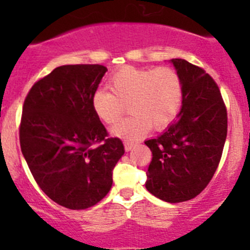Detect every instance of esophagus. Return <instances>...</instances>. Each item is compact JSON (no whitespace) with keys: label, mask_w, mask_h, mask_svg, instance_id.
Returning a JSON list of instances; mask_svg holds the SVG:
<instances>
[{"label":"esophagus","mask_w":250,"mask_h":250,"mask_svg":"<svg viewBox=\"0 0 250 250\" xmlns=\"http://www.w3.org/2000/svg\"><path fill=\"white\" fill-rule=\"evenodd\" d=\"M124 145H125V150H126V151H130L132 147L135 146V144H134V143H131V141H125V143H124Z\"/></svg>","instance_id":"obj_1"}]
</instances>
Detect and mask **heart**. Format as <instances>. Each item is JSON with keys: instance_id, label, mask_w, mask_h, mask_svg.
Wrapping results in <instances>:
<instances>
[{"instance_id": "obj_1", "label": "heart", "mask_w": 250, "mask_h": 250, "mask_svg": "<svg viewBox=\"0 0 250 250\" xmlns=\"http://www.w3.org/2000/svg\"><path fill=\"white\" fill-rule=\"evenodd\" d=\"M109 89L96 90L91 105L103 123L114 125L127 110L130 116L115 125L112 134L129 140L151 127L167 129L180 114L184 99L182 77L171 67L139 68L125 66L110 76Z\"/></svg>"}]
</instances>
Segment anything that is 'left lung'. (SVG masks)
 I'll return each mask as SVG.
<instances>
[{
	"mask_svg": "<svg viewBox=\"0 0 250 250\" xmlns=\"http://www.w3.org/2000/svg\"><path fill=\"white\" fill-rule=\"evenodd\" d=\"M184 99L180 114L160 136L145 141L152 159L147 190L167 203L190 200L204 190L222 159L228 115L213 77L199 66L173 59Z\"/></svg>",
	"mask_w": 250,
	"mask_h": 250,
	"instance_id": "1",
	"label": "left lung"
}]
</instances>
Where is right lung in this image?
I'll list each match as a JSON object with an SVG mask.
<instances>
[{"label": "right lung", "instance_id": "obj_1", "mask_svg": "<svg viewBox=\"0 0 250 250\" xmlns=\"http://www.w3.org/2000/svg\"><path fill=\"white\" fill-rule=\"evenodd\" d=\"M103 65H65L40 79L22 107L20 145L41 190L72 210L98 204L110 191L123 141L109 138L91 98Z\"/></svg>", "mask_w": 250, "mask_h": 250}]
</instances>
